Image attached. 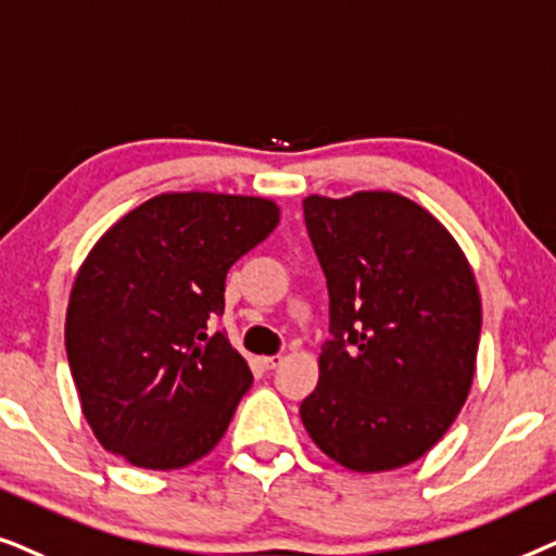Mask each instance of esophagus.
I'll use <instances>...</instances> for the list:
<instances>
[{"instance_id": "obj_1", "label": "esophagus", "mask_w": 556, "mask_h": 556, "mask_svg": "<svg viewBox=\"0 0 556 556\" xmlns=\"http://www.w3.org/2000/svg\"><path fill=\"white\" fill-rule=\"evenodd\" d=\"M282 355H264V358H258V364H262L264 368H277L282 366Z\"/></svg>"}]
</instances>
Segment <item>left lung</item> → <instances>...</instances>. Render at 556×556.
I'll return each instance as SVG.
<instances>
[{
	"label": "left lung",
	"mask_w": 556,
	"mask_h": 556,
	"mask_svg": "<svg viewBox=\"0 0 556 556\" xmlns=\"http://www.w3.org/2000/svg\"><path fill=\"white\" fill-rule=\"evenodd\" d=\"M302 205L332 336L302 425L348 470L404 468L468 402L483 320L476 274L453 233L399 192L307 195Z\"/></svg>",
	"instance_id": "left-lung-1"
}]
</instances>
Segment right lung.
I'll use <instances>...</instances> for the list:
<instances>
[{
    "mask_svg": "<svg viewBox=\"0 0 556 556\" xmlns=\"http://www.w3.org/2000/svg\"><path fill=\"white\" fill-rule=\"evenodd\" d=\"M279 224L269 198L162 192L118 218L80 264L65 351L103 450L177 470L218 445L254 376L224 332L226 274Z\"/></svg>",
    "mask_w": 556,
    "mask_h": 556,
    "instance_id": "1",
    "label": "right lung"
}]
</instances>
